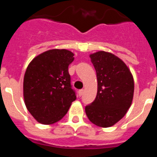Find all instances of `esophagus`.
Returning a JSON list of instances; mask_svg holds the SVG:
<instances>
[{
	"mask_svg": "<svg viewBox=\"0 0 157 157\" xmlns=\"http://www.w3.org/2000/svg\"><path fill=\"white\" fill-rule=\"evenodd\" d=\"M83 92H84V90H78V95H79V97H81V96L82 95Z\"/></svg>",
	"mask_w": 157,
	"mask_h": 157,
	"instance_id": "esophagus-1",
	"label": "esophagus"
}]
</instances>
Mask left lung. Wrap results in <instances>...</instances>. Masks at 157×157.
<instances>
[{"instance_id": "1", "label": "left lung", "mask_w": 157, "mask_h": 157, "mask_svg": "<svg viewBox=\"0 0 157 157\" xmlns=\"http://www.w3.org/2000/svg\"><path fill=\"white\" fill-rule=\"evenodd\" d=\"M97 73L98 93L85 108L94 124L109 127L125 116L134 95L133 76L123 60L109 52L100 51L90 56Z\"/></svg>"}]
</instances>
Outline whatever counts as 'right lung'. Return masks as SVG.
I'll return each mask as SVG.
<instances>
[{
    "label": "right lung",
    "instance_id": "right-lung-1",
    "mask_svg": "<svg viewBox=\"0 0 157 157\" xmlns=\"http://www.w3.org/2000/svg\"><path fill=\"white\" fill-rule=\"evenodd\" d=\"M73 56L66 49H52L36 56L27 67L23 79L25 105L42 124L61 120L75 101L68 72Z\"/></svg>",
    "mask_w": 157,
    "mask_h": 157
}]
</instances>
